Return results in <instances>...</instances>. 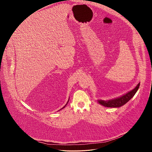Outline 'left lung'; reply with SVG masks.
I'll use <instances>...</instances> for the list:
<instances>
[{"mask_svg":"<svg viewBox=\"0 0 152 152\" xmlns=\"http://www.w3.org/2000/svg\"><path fill=\"white\" fill-rule=\"evenodd\" d=\"M140 86V83L137 84V86L135 87L133 90H132L128 93L126 94L125 95L122 96L121 97L113 99L112 100L109 101H102L100 100L98 101V102L106 107H110V108H119L124 105H125L126 103H127L130 99L134 95L137 91L138 90Z\"/></svg>","mask_w":152,"mask_h":152,"instance_id":"1","label":"left lung"}]
</instances>
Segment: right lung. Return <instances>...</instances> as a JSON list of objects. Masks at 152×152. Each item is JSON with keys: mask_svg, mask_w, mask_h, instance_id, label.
I'll return each instance as SVG.
<instances>
[{"mask_svg": "<svg viewBox=\"0 0 152 152\" xmlns=\"http://www.w3.org/2000/svg\"><path fill=\"white\" fill-rule=\"evenodd\" d=\"M68 102H67V103H68ZM67 103H66V104H67ZM66 105H65V106H64V107H63V108H62V109L64 108V107H65V106H66Z\"/></svg>", "mask_w": 152, "mask_h": 152, "instance_id": "1", "label": "right lung"}]
</instances>
